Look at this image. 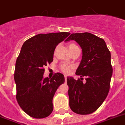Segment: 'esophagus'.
I'll list each match as a JSON object with an SVG mask.
<instances>
[{"instance_id":"esophagus-1","label":"esophagus","mask_w":125,"mask_h":125,"mask_svg":"<svg viewBox=\"0 0 125 125\" xmlns=\"http://www.w3.org/2000/svg\"><path fill=\"white\" fill-rule=\"evenodd\" d=\"M65 82H67V76L66 75L65 76Z\"/></svg>"}]
</instances>
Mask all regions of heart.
<instances>
[{
    "instance_id": "1",
    "label": "heart",
    "mask_w": 125,
    "mask_h": 125,
    "mask_svg": "<svg viewBox=\"0 0 125 125\" xmlns=\"http://www.w3.org/2000/svg\"><path fill=\"white\" fill-rule=\"evenodd\" d=\"M74 45H76L72 43V44H70V45H69V47H72V46H74ZM61 70L63 72L65 73V74H69V73H70L71 71V69H72V66H71V65H68L66 64H63L61 65L60 67Z\"/></svg>"
}]
</instances>
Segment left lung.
I'll use <instances>...</instances> for the list:
<instances>
[{
    "instance_id": "left-lung-1",
    "label": "left lung",
    "mask_w": 125,
    "mask_h": 125,
    "mask_svg": "<svg viewBox=\"0 0 125 125\" xmlns=\"http://www.w3.org/2000/svg\"><path fill=\"white\" fill-rule=\"evenodd\" d=\"M74 40L82 49V60L76 75L85 76L74 80L67 77L69 86V106L80 115L90 114L103 104L108 94L112 76L111 54L103 39L88 33L71 34L65 42Z\"/></svg>"
}]
</instances>
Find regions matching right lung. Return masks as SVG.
<instances>
[{
  "label": "right lung",
  "mask_w": 125,
  "mask_h": 125,
  "mask_svg": "<svg viewBox=\"0 0 125 125\" xmlns=\"http://www.w3.org/2000/svg\"><path fill=\"white\" fill-rule=\"evenodd\" d=\"M69 34L65 32L40 34L22 45L15 63L14 80L17 103L29 116L45 118L52 112L53 97L65 78L56 73L51 78H43L44 67L53 61L56 47Z\"/></svg>",
  "instance_id": "right-lung-1"
}]
</instances>
